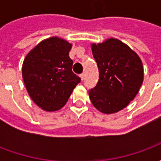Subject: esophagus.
Returning <instances> with one entry per match:
<instances>
[{
    "label": "esophagus",
    "instance_id": "obj_1",
    "mask_svg": "<svg viewBox=\"0 0 161 161\" xmlns=\"http://www.w3.org/2000/svg\"><path fill=\"white\" fill-rule=\"evenodd\" d=\"M80 77H81V80H82V81L84 80V78H85V75H84V73L81 74Z\"/></svg>",
    "mask_w": 161,
    "mask_h": 161
}]
</instances>
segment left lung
<instances>
[{
    "mask_svg": "<svg viewBox=\"0 0 161 161\" xmlns=\"http://www.w3.org/2000/svg\"><path fill=\"white\" fill-rule=\"evenodd\" d=\"M97 64L99 80L89 96L94 107L103 114H114L134 100L143 83L144 70L137 53L121 40L108 39L91 44Z\"/></svg>",
    "mask_w": 161,
    "mask_h": 161,
    "instance_id": "left-lung-1",
    "label": "left lung"
}]
</instances>
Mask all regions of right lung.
Masks as SVG:
<instances>
[{
	"label": "right lung",
	"instance_id": "add662e5",
	"mask_svg": "<svg viewBox=\"0 0 161 161\" xmlns=\"http://www.w3.org/2000/svg\"><path fill=\"white\" fill-rule=\"evenodd\" d=\"M72 45L58 37L42 40L23 61L22 77L26 91L45 111L63 108L81 78L72 72L69 57Z\"/></svg>",
	"mask_w": 161,
	"mask_h": 161
}]
</instances>
